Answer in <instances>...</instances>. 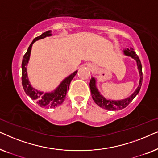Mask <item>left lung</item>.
I'll list each match as a JSON object with an SVG mask.
<instances>
[{"label": "left lung", "mask_w": 158, "mask_h": 158, "mask_svg": "<svg viewBox=\"0 0 158 158\" xmlns=\"http://www.w3.org/2000/svg\"><path fill=\"white\" fill-rule=\"evenodd\" d=\"M124 52L126 55L130 56L134 59L136 60L137 61V64L138 66V69H139V72L140 75V80H139V85L137 88V90H135V92L131 95V96H129V98L126 99H124V100L121 101H110L106 99L103 96H101L100 93L98 92V89H97L96 86V80H95L94 77H91L90 81V91H91V96L93 98V100L95 101V103H96L98 106L101 108H103V109L109 110V111H116V110H121L126 108L127 106H128L129 103H130L134 98H135V96L138 94V93L139 92L140 88H141L142 83V67L141 62H140V60L139 57H138L137 54L134 50L132 47H130V48H127L124 50Z\"/></svg>", "instance_id": "8db88e82"}]
</instances>
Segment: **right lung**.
<instances>
[{"instance_id": "add662e5", "label": "right lung", "mask_w": 158, "mask_h": 158, "mask_svg": "<svg viewBox=\"0 0 158 158\" xmlns=\"http://www.w3.org/2000/svg\"><path fill=\"white\" fill-rule=\"evenodd\" d=\"M50 32V31H47L43 33L42 35L36 37L32 41L31 44L29 45L27 52L23 57L22 64H21V81H22L23 90H24L27 95H28L32 100H35L36 101V103L41 107L52 109V108L57 107L58 106L61 105L64 101L67 94V91L68 90L69 86H70V82L73 77H75V75H76L77 71H75L73 74L69 75L68 77L63 80V81L60 83V85L53 92L43 94V92L38 91L35 88H32L30 85L27 77V65L29 60L32 44L36 40H41V39L46 37V36H51L52 34Z\"/></svg>"}]
</instances>
